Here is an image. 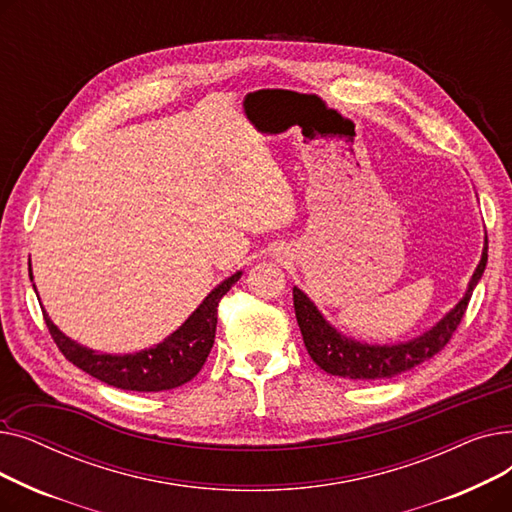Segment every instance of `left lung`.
<instances>
[{"mask_svg": "<svg viewBox=\"0 0 512 512\" xmlns=\"http://www.w3.org/2000/svg\"><path fill=\"white\" fill-rule=\"evenodd\" d=\"M488 263V236L483 242V253L475 267V272L467 284L463 299L456 303L440 321L429 328L427 332L407 340V342H394V344H367L355 340L338 332L330 321L317 309V305L307 297V294L294 286L292 299H294V313H297L299 328L307 346V353L311 359L330 375H338L344 380H388L394 375L405 373L423 361L432 359L440 353L450 340L456 326L461 324L473 288L483 276Z\"/></svg>", "mask_w": 512, "mask_h": 512, "instance_id": "1", "label": "left lung"}]
</instances>
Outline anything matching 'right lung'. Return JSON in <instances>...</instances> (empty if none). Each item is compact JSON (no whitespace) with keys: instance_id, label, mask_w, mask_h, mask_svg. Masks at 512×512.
<instances>
[{"instance_id":"obj_1","label":"right lung","mask_w":512,"mask_h":512,"mask_svg":"<svg viewBox=\"0 0 512 512\" xmlns=\"http://www.w3.org/2000/svg\"><path fill=\"white\" fill-rule=\"evenodd\" d=\"M29 276L33 280L31 265ZM240 276L242 272H236L215 286L203 299V303L188 315L184 324L178 330H174L168 338H164L151 348H143L139 353L128 355L99 353L89 346L78 344L53 324L43 307L41 309L51 338L56 340L64 357L78 369H83L89 375H93V378L105 382L107 386H114L120 390L161 392L191 382L201 371L213 346L215 326H218V305L224 294L238 282Z\"/></svg>"}]
</instances>
